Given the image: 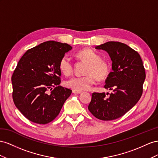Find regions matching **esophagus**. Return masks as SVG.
<instances>
[{
  "instance_id": "esophagus-1",
  "label": "esophagus",
  "mask_w": 158,
  "mask_h": 158,
  "mask_svg": "<svg viewBox=\"0 0 158 158\" xmlns=\"http://www.w3.org/2000/svg\"><path fill=\"white\" fill-rule=\"evenodd\" d=\"M72 92H73V93H74V94H80V93H81L83 91H80V90L73 89V91H72Z\"/></svg>"
}]
</instances>
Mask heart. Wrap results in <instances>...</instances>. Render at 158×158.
Returning <instances> with one entry per match:
<instances>
[{"label": "heart", "instance_id": "obj_1", "mask_svg": "<svg viewBox=\"0 0 158 158\" xmlns=\"http://www.w3.org/2000/svg\"><path fill=\"white\" fill-rule=\"evenodd\" d=\"M76 56L80 60L88 63L83 76H75L66 80L65 86L77 90L86 91L92 87L97 82V78L99 80L105 79L110 72L109 63L101 60V56L93 49L85 48L79 51ZM59 68L62 73L69 75L73 71V63L71 58L64 55L59 62Z\"/></svg>", "mask_w": 158, "mask_h": 158}]
</instances>
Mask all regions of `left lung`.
<instances>
[{
	"mask_svg": "<svg viewBox=\"0 0 158 158\" xmlns=\"http://www.w3.org/2000/svg\"><path fill=\"white\" fill-rule=\"evenodd\" d=\"M106 52L112 61V71L105 80L108 93H93L88 109L96 118L112 120L123 116L136 104L142 94L145 69L139 53L127 44L108 42L95 47Z\"/></svg>",
	"mask_w": 158,
	"mask_h": 158,
	"instance_id": "1",
	"label": "left lung"
}]
</instances>
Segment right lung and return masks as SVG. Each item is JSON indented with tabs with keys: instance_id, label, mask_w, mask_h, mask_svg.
<instances>
[{
	"instance_id": "add662e5",
	"label": "right lung",
	"mask_w": 158,
	"mask_h": 158,
	"mask_svg": "<svg viewBox=\"0 0 158 158\" xmlns=\"http://www.w3.org/2000/svg\"><path fill=\"white\" fill-rule=\"evenodd\" d=\"M71 49L67 44L48 41L27 50L18 63L12 76V98L29 120L40 124L50 123L71 95V89L60 85L59 62ZM52 86L55 88L48 94Z\"/></svg>"
}]
</instances>
